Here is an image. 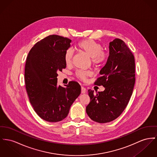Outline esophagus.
Returning <instances> with one entry per match:
<instances>
[{"label":"esophagus","instance_id":"obj_1","mask_svg":"<svg viewBox=\"0 0 157 157\" xmlns=\"http://www.w3.org/2000/svg\"><path fill=\"white\" fill-rule=\"evenodd\" d=\"M86 91H87V90L84 87L82 86V88H81V92H82V94H85L86 92Z\"/></svg>","mask_w":157,"mask_h":157}]
</instances>
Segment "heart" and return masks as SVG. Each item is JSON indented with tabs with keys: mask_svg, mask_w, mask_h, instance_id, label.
Here are the masks:
<instances>
[{
	"mask_svg": "<svg viewBox=\"0 0 157 157\" xmlns=\"http://www.w3.org/2000/svg\"><path fill=\"white\" fill-rule=\"evenodd\" d=\"M77 48L80 51L85 53L90 58L92 62L94 64H102L106 61L108 55L106 53L102 51L101 45L92 39L84 40L78 42L77 44ZM73 50L68 49L64 54V61L67 65L70 64L73 57ZM76 76L80 80H85L86 77L90 75V73L87 71L78 70L75 73Z\"/></svg>",
	"mask_w": 157,
	"mask_h": 157,
	"instance_id": "b5f03b06",
	"label": "heart"
}]
</instances>
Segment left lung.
<instances>
[{"instance_id":"8db88e82","label":"left lung","mask_w":157,"mask_h":157,"mask_svg":"<svg viewBox=\"0 0 157 157\" xmlns=\"http://www.w3.org/2000/svg\"><path fill=\"white\" fill-rule=\"evenodd\" d=\"M101 77L94 84L104 91L88 90L90 101L86 106L88 116L95 122L106 123L121 114L128 104L135 83V63L133 53L119 39L109 43V55L101 70Z\"/></svg>"}]
</instances>
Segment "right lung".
Masks as SVG:
<instances>
[{
  "instance_id": "right-lung-1",
  "label": "right lung",
  "mask_w": 157,
  "mask_h": 157,
  "mask_svg": "<svg viewBox=\"0 0 157 157\" xmlns=\"http://www.w3.org/2000/svg\"><path fill=\"white\" fill-rule=\"evenodd\" d=\"M71 40L58 35L49 36L36 43L28 54L25 66V83L30 102L42 119L62 121L81 93L76 82L65 87L58 85V71L66 67L65 51Z\"/></svg>"
}]
</instances>
